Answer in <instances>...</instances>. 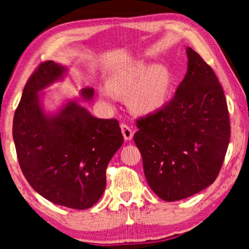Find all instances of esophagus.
Wrapping results in <instances>:
<instances>
[{"instance_id":"34e87169","label":"esophagus","mask_w":249,"mask_h":249,"mask_svg":"<svg viewBox=\"0 0 249 249\" xmlns=\"http://www.w3.org/2000/svg\"><path fill=\"white\" fill-rule=\"evenodd\" d=\"M121 131L122 135H124V141H131L132 137H134V131L127 124H121Z\"/></svg>"}]
</instances>
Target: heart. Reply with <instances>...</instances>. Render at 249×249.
<instances>
[{
  "label": "heart",
  "instance_id": "obj_1",
  "mask_svg": "<svg viewBox=\"0 0 249 249\" xmlns=\"http://www.w3.org/2000/svg\"><path fill=\"white\" fill-rule=\"evenodd\" d=\"M172 90V76L163 64L136 61L115 72L110 87L100 89L102 100L112 104L117 95L128 98L129 107L141 115L155 114L165 107Z\"/></svg>",
  "mask_w": 249,
  "mask_h": 249
}]
</instances>
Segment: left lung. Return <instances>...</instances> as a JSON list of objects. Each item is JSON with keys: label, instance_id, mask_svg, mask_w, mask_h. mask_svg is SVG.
I'll return each mask as SVG.
<instances>
[{"label": "left lung", "instance_id": "obj_1", "mask_svg": "<svg viewBox=\"0 0 249 249\" xmlns=\"http://www.w3.org/2000/svg\"><path fill=\"white\" fill-rule=\"evenodd\" d=\"M187 73L175 97L137 121L134 136L148 186L175 202L202 192L219 175L230 142L223 89L212 68L190 47Z\"/></svg>", "mask_w": 249, "mask_h": 249}]
</instances>
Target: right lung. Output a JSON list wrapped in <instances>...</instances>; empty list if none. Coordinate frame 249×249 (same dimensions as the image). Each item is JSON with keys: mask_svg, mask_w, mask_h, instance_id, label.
<instances>
[{"mask_svg": "<svg viewBox=\"0 0 249 249\" xmlns=\"http://www.w3.org/2000/svg\"><path fill=\"white\" fill-rule=\"evenodd\" d=\"M68 67L47 61L27 81L13 118V141L20 168L29 185L50 202L87 210L107 186V166L124 144L115 119H98L79 102H90L94 89L81 88L56 110L45 107L46 88L61 81Z\"/></svg>", "mask_w": 249, "mask_h": 249, "instance_id": "obj_1", "label": "right lung"}]
</instances>
